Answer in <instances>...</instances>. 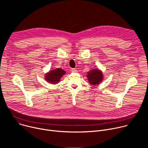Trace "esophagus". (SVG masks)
Listing matches in <instances>:
<instances>
[{
  "instance_id": "obj_1",
  "label": "esophagus",
  "mask_w": 148,
  "mask_h": 148,
  "mask_svg": "<svg viewBox=\"0 0 148 148\" xmlns=\"http://www.w3.org/2000/svg\"><path fill=\"white\" fill-rule=\"evenodd\" d=\"M77 71L76 70V69H71V72H73V73H75V72H77Z\"/></svg>"
}]
</instances>
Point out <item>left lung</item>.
Returning a JSON list of instances; mask_svg holds the SVG:
<instances>
[{"instance_id": "1", "label": "left lung", "mask_w": 148, "mask_h": 148, "mask_svg": "<svg viewBox=\"0 0 148 148\" xmlns=\"http://www.w3.org/2000/svg\"><path fill=\"white\" fill-rule=\"evenodd\" d=\"M87 77L90 82L93 86L96 85V84H99L103 79L102 74L101 71L96 69L92 70L91 71L88 72Z\"/></svg>"}]
</instances>
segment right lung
<instances>
[{
	"instance_id": "add662e5",
	"label": "right lung",
	"mask_w": 148,
	"mask_h": 148,
	"mask_svg": "<svg viewBox=\"0 0 148 148\" xmlns=\"http://www.w3.org/2000/svg\"><path fill=\"white\" fill-rule=\"evenodd\" d=\"M65 73L66 71L61 69H55L50 71L49 73L46 74V79L48 82L51 84H56L60 81L61 77L65 74Z\"/></svg>"
}]
</instances>
